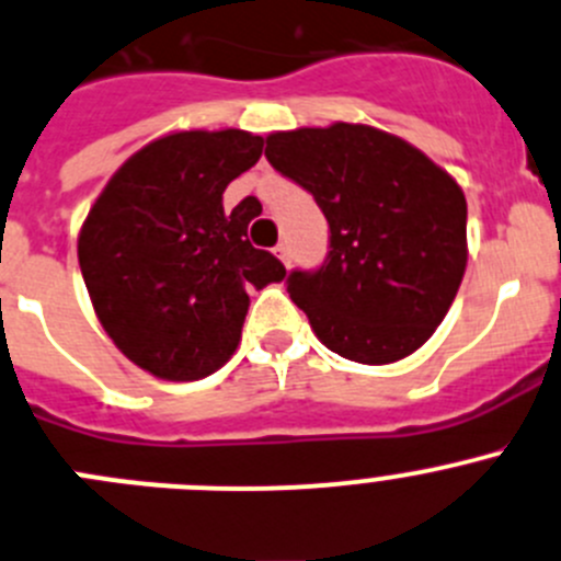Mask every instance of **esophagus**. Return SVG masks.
<instances>
[{"mask_svg": "<svg viewBox=\"0 0 561 561\" xmlns=\"http://www.w3.org/2000/svg\"><path fill=\"white\" fill-rule=\"evenodd\" d=\"M274 252H276V257L282 260V263L290 265V247H287V243H279V247H276Z\"/></svg>", "mask_w": 561, "mask_h": 561, "instance_id": "esophagus-1", "label": "esophagus"}]
</instances>
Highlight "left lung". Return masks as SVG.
I'll use <instances>...</instances> for the list:
<instances>
[{
	"instance_id": "8db88e82",
	"label": "left lung",
	"mask_w": 561,
	"mask_h": 561,
	"mask_svg": "<svg viewBox=\"0 0 561 561\" xmlns=\"http://www.w3.org/2000/svg\"><path fill=\"white\" fill-rule=\"evenodd\" d=\"M265 159L314 197L329 257L287 293L329 351L391 364L425 345L466 274V197L405 139L362 123L276 130Z\"/></svg>"
}]
</instances>
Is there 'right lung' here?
<instances>
[{
  "label": "right lung",
  "instance_id": "obj_1",
  "mask_svg": "<svg viewBox=\"0 0 561 561\" xmlns=\"http://www.w3.org/2000/svg\"><path fill=\"white\" fill-rule=\"evenodd\" d=\"M263 156L241 128L175 130L136 150L87 214L79 265L103 331L150 375L199 380L236 353L249 287L285 279L247 227L263 205L227 214L225 188Z\"/></svg>",
  "mask_w": 561,
  "mask_h": 561
}]
</instances>
